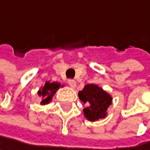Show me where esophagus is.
Instances as JSON below:
<instances>
[{
  "label": "esophagus",
  "mask_w": 150,
  "mask_h": 150,
  "mask_svg": "<svg viewBox=\"0 0 150 150\" xmlns=\"http://www.w3.org/2000/svg\"><path fill=\"white\" fill-rule=\"evenodd\" d=\"M68 84L70 85V87H72V88H76V80H74V79H69L68 80Z\"/></svg>",
  "instance_id": "esophagus-1"
}]
</instances>
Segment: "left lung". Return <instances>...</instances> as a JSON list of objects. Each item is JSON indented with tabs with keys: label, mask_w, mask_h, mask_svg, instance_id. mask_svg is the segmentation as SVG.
<instances>
[{
	"label": "left lung",
	"mask_w": 150,
	"mask_h": 150,
	"mask_svg": "<svg viewBox=\"0 0 150 150\" xmlns=\"http://www.w3.org/2000/svg\"><path fill=\"white\" fill-rule=\"evenodd\" d=\"M78 96L87 105L83 112L89 121H97L107 116V110L112 104V98L102 88L96 84H87L78 93Z\"/></svg>",
	"instance_id": "1"
}]
</instances>
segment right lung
<instances>
[{
  "instance_id": "right-lung-1",
  "label": "right lung",
  "mask_w": 150,
  "mask_h": 150,
  "mask_svg": "<svg viewBox=\"0 0 150 150\" xmlns=\"http://www.w3.org/2000/svg\"><path fill=\"white\" fill-rule=\"evenodd\" d=\"M59 87H60V83H57V82L51 83L50 81H46L43 87L40 88V90L38 92V96L41 98L40 104L45 105L50 103V101L52 100V98L54 96V94L57 93V91L59 89Z\"/></svg>"
}]
</instances>
